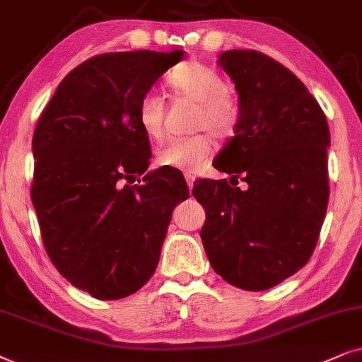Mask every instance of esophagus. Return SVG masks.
Instances as JSON below:
<instances>
[{"label":"esophagus","instance_id":"obj_1","mask_svg":"<svg viewBox=\"0 0 362 362\" xmlns=\"http://www.w3.org/2000/svg\"><path fill=\"white\" fill-rule=\"evenodd\" d=\"M185 180H187V185H189V190L192 192V189H194L195 175H192V173H185Z\"/></svg>","mask_w":362,"mask_h":362}]
</instances>
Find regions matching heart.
<instances>
[{
  "mask_svg": "<svg viewBox=\"0 0 362 362\" xmlns=\"http://www.w3.org/2000/svg\"><path fill=\"white\" fill-rule=\"evenodd\" d=\"M167 86L177 98L199 104V112L195 115L197 129H206L218 139L233 134L240 119V107L237 100L226 93L228 86L218 72L200 62H187L168 74ZM136 117L144 136L151 141H160L165 117V105L160 95L157 93L144 94L137 103ZM211 148L214 144L206 134L177 139L158 151L157 163L160 167L195 172L209 160Z\"/></svg>",
  "mask_w": 362,
  "mask_h": 362,
  "instance_id": "heart-1",
  "label": "heart"
}]
</instances>
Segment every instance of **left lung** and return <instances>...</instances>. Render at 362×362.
<instances>
[{
  "label": "left lung",
  "mask_w": 362,
  "mask_h": 362,
  "mask_svg": "<svg viewBox=\"0 0 362 362\" xmlns=\"http://www.w3.org/2000/svg\"><path fill=\"white\" fill-rule=\"evenodd\" d=\"M218 64L235 83L240 119L215 168L247 182H195L205 209L200 230L211 268L230 285L268 290L305 267L325 221L329 129L290 69L253 49H231Z\"/></svg>",
  "instance_id": "1"
}]
</instances>
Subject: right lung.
<instances>
[{
	"mask_svg": "<svg viewBox=\"0 0 362 362\" xmlns=\"http://www.w3.org/2000/svg\"><path fill=\"white\" fill-rule=\"evenodd\" d=\"M184 51L105 52L57 86L33 136L31 199L42 243L71 285L119 300L146 285L160 258L172 211L189 199L180 175L148 168L151 142L139 99Z\"/></svg>",
	"mask_w": 362,
	"mask_h": 362,
	"instance_id": "1",
	"label": "right lung"
}]
</instances>
